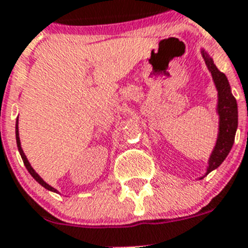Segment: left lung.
Listing matches in <instances>:
<instances>
[{"mask_svg":"<svg viewBox=\"0 0 248 248\" xmlns=\"http://www.w3.org/2000/svg\"><path fill=\"white\" fill-rule=\"evenodd\" d=\"M202 58L205 59V63L211 72L212 80L215 83V87L217 89V108L216 111L218 114V134L216 145L212 150L209 159V166L206 170V174L200 179H203L207 174L217 169L223 160L226 159L231 150L233 141H235L236 130H237L238 124V111H237V102L235 97L231 93V87L227 80V77L217 69L215 65L214 61L210 57V54L205 49H201Z\"/></svg>","mask_w":248,"mask_h":248,"instance_id":"1","label":"left lung"}]
</instances>
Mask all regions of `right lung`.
I'll use <instances>...</instances> for the list:
<instances>
[{
    "mask_svg": "<svg viewBox=\"0 0 248 248\" xmlns=\"http://www.w3.org/2000/svg\"><path fill=\"white\" fill-rule=\"evenodd\" d=\"M16 141H17V148H18V151H19V154H21V157L22 160H23V164H25L26 169L28 170V172H30L31 175H32V177H33L34 180L37 181L38 184H41V185L43 186V187H46L47 190H49V191H53V192H58L57 191L54 187H52L50 185H48L47 183H46L45 180H43L42 177L39 176L38 174H37L36 171H34V169L31 166L30 161L27 160V157H26L25 153H23V150H22V146H21V141H19V134H18V118H17V122H16Z\"/></svg>",
    "mask_w": 248,
    "mask_h": 248,
    "instance_id": "obj_1",
    "label": "right lung"
}]
</instances>
